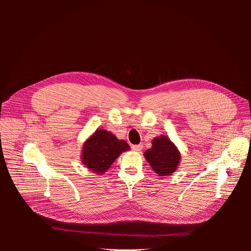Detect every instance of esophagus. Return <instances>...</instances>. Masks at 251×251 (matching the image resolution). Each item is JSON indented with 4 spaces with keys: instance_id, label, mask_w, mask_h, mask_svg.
<instances>
[{
    "instance_id": "1",
    "label": "esophagus",
    "mask_w": 251,
    "mask_h": 251,
    "mask_svg": "<svg viewBox=\"0 0 251 251\" xmlns=\"http://www.w3.org/2000/svg\"><path fill=\"white\" fill-rule=\"evenodd\" d=\"M132 149H133V151H140L142 150V146H141V144H136V146H133V147H132Z\"/></svg>"
}]
</instances>
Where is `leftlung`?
I'll use <instances>...</instances> for the list:
<instances>
[{
	"instance_id": "8db88e82",
	"label": "left lung",
	"mask_w": 251,
	"mask_h": 251,
	"mask_svg": "<svg viewBox=\"0 0 251 251\" xmlns=\"http://www.w3.org/2000/svg\"><path fill=\"white\" fill-rule=\"evenodd\" d=\"M151 168L159 177L172 176L180 164L181 155L178 148L165 135L155 137L151 141V148L143 154Z\"/></svg>"
}]
</instances>
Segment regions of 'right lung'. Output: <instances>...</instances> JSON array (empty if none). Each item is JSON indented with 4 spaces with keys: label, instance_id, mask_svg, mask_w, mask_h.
Instances as JSON below:
<instances>
[{
    "label": "right lung",
    "instance_id": "add662e5",
    "mask_svg": "<svg viewBox=\"0 0 251 251\" xmlns=\"http://www.w3.org/2000/svg\"><path fill=\"white\" fill-rule=\"evenodd\" d=\"M130 150L125 140H119L107 130H96L83 142L81 162L97 175L107 172L121 153Z\"/></svg>",
    "mask_w": 251,
    "mask_h": 251
}]
</instances>
